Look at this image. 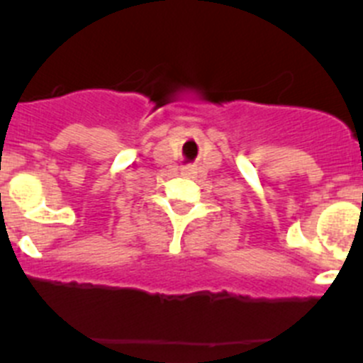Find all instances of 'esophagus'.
<instances>
[{
    "label": "esophagus",
    "instance_id": "1",
    "mask_svg": "<svg viewBox=\"0 0 363 363\" xmlns=\"http://www.w3.org/2000/svg\"><path fill=\"white\" fill-rule=\"evenodd\" d=\"M196 174V170L193 167H186V168H182V175H184V177H193V175Z\"/></svg>",
    "mask_w": 363,
    "mask_h": 363
}]
</instances>
